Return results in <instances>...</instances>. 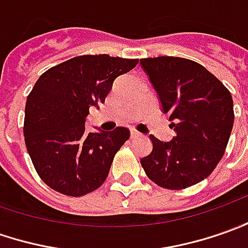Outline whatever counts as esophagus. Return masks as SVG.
<instances>
[{
	"label": "esophagus",
	"instance_id": "34e87169",
	"mask_svg": "<svg viewBox=\"0 0 248 248\" xmlns=\"http://www.w3.org/2000/svg\"><path fill=\"white\" fill-rule=\"evenodd\" d=\"M130 137H131V138H137V137H140V133H138L137 130H131V131H130Z\"/></svg>",
	"mask_w": 248,
	"mask_h": 248
}]
</instances>
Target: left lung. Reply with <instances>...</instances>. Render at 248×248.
<instances>
[{
    "instance_id": "8db88e82",
    "label": "left lung",
    "mask_w": 248,
    "mask_h": 248,
    "mask_svg": "<svg viewBox=\"0 0 248 248\" xmlns=\"http://www.w3.org/2000/svg\"><path fill=\"white\" fill-rule=\"evenodd\" d=\"M140 62L176 133L168 142L149 136L153 149L141 159V166L160 187L194 186L208 178L224 156L235 118L231 92L191 60L157 57Z\"/></svg>"
}]
</instances>
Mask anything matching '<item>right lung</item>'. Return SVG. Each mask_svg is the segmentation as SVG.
I'll return each instance as SVG.
<instances>
[{
  "label": "right lung",
  "mask_w": 248,
  "mask_h": 248,
  "mask_svg": "<svg viewBox=\"0 0 248 248\" xmlns=\"http://www.w3.org/2000/svg\"><path fill=\"white\" fill-rule=\"evenodd\" d=\"M138 60L108 54L78 55L50 67L25 103L24 141L40 179L61 194L81 197L99 188L115 153L130 137L126 127L87 133L89 107L104 103L118 76Z\"/></svg>",
  "instance_id": "add662e5"
}]
</instances>
